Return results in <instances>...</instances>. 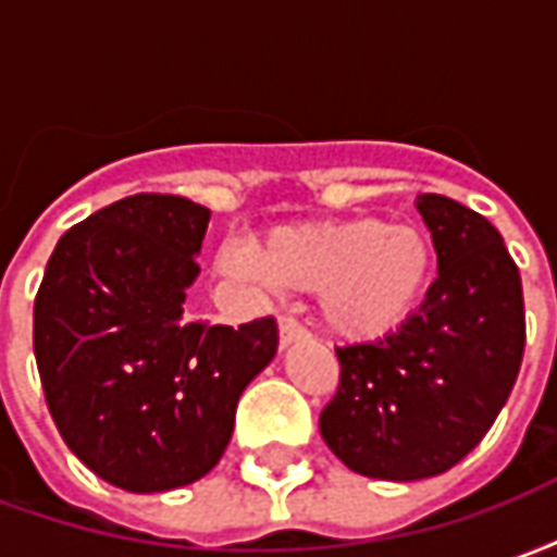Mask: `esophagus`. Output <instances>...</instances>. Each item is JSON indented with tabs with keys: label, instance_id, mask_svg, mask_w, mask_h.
<instances>
[{
	"label": "esophagus",
	"instance_id": "obj_1",
	"mask_svg": "<svg viewBox=\"0 0 557 557\" xmlns=\"http://www.w3.org/2000/svg\"><path fill=\"white\" fill-rule=\"evenodd\" d=\"M310 337V331L298 322V319H292V315H283L280 319V346H289V343H298V339Z\"/></svg>",
	"mask_w": 557,
	"mask_h": 557
}]
</instances>
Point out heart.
I'll return each instance as SVG.
<instances>
[{"label": "heart", "mask_w": 557, "mask_h": 557, "mask_svg": "<svg viewBox=\"0 0 557 557\" xmlns=\"http://www.w3.org/2000/svg\"><path fill=\"white\" fill-rule=\"evenodd\" d=\"M259 274L286 292H319L325 325L351 343H373L409 322L430 286V238L382 218L319 220L268 232L253 250ZM226 265L250 268L242 256Z\"/></svg>", "instance_id": "b5f03b06"}]
</instances>
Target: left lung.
Instances as JSON below:
<instances>
[{
	"label": "left lung",
	"instance_id": "8db88e82",
	"mask_svg": "<svg viewBox=\"0 0 557 557\" xmlns=\"http://www.w3.org/2000/svg\"><path fill=\"white\" fill-rule=\"evenodd\" d=\"M438 277L420 310L375 343L339 346L319 430L363 478L423 480L466 459L504 409L525 351L522 277L502 232L456 199L423 194Z\"/></svg>",
	"mask_w": 557,
	"mask_h": 557
}]
</instances>
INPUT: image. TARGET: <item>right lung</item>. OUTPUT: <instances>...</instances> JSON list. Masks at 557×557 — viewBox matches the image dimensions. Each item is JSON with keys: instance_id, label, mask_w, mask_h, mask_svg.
<instances>
[{"instance_id": "obj_1", "label": "right lung", "mask_w": 557, "mask_h": 557, "mask_svg": "<svg viewBox=\"0 0 557 557\" xmlns=\"http://www.w3.org/2000/svg\"><path fill=\"white\" fill-rule=\"evenodd\" d=\"M211 211L137 194L59 238L35 295V361L65 444L127 492L206 478L242 391L277 351V322L218 325L184 313Z\"/></svg>"}]
</instances>
